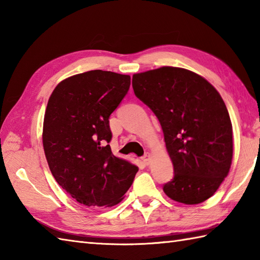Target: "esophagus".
I'll return each mask as SVG.
<instances>
[{"instance_id":"esophagus-1","label":"esophagus","mask_w":260,"mask_h":260,"mask_svg":"<svg viewBox=\"0 0 260 260\" xmlns=\"http://www.w3.org/2000/svg\"><path fill=\"white\" fill-rule=\"evenodd\" d=\"M142 161H143V163L144 164H150V162H151V154L150 153H145L144 155L142 156Z\"/></svg>"}]
</instances>
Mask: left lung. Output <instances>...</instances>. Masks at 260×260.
<instances>
[{
	"label": "left lung",
	"mask_w": 260,
	"mask_h": 260,
	"mask_svg": "<svg viewBox=\"0 0 260 260\" xmlns=\"http://www.w3.org/2000/svg\"><path fill=\"white\" fill-rule=\"evenodd\" d=\"M135 96L162 126L174 176L163 191L198 204L212 197L233 159V125L220 93L190 70L162 67L133 76Z\"/></svg>",
	"instance_id": "8db88e82"
}]
</instances>
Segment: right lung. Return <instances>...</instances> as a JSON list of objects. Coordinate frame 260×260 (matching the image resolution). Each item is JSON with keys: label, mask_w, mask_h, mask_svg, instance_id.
<instances>
[{"label": "right lung", "mask_w": 260, "mask_h": 260, "mask_svg": "<svg viewBox=\"0 0 260 260\" xmlns=\"http://www.w3.org/2000/svg\"><path fill=\"white\" fill-rule=\"evenodd\" d=\"M131 86V77L91 70L62 80L47 105L42 142L58 184L87 207H113L139 168L116 157L109 116Z\"/></svg>", "instance_id": "add662e5"}]
</instances>
